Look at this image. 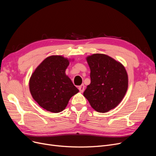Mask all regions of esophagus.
<instances>
[{
    "mask_svg": "<svg viewBox=\"0 0 156 156\" xmlns=\"http://www.w3.org/2000/svg\"><path fill=\"white\" fill-rule=\"evenodd\" d=\"M78 88H79V90H80V92L81 93H82V92H83L84 90H85V86H84V85L83 84V85H80Z\"/></svg>",
    "mask_w": 156,
    "mask_h": 156,
    "instance_id": "obj_1",
    "label": "esophagus"
}]
</instances>
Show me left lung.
<instances>
[{"label": "left lung", "mask_w": 156, "mask_h": 156, "mask_svg": "<svg viewBox=\"0 0 156 156\" xmlns=\"http://www.w3.org/2000/svg\"><path fill=\"white\" fill-rule=\"evenodd\" d=\"M86 59L90 69L91 83L83 95L94 110L108 112L119 104L126 93V70L120 62L104 54H94Z\"/></svg>", "instance_id": "left-lung-1"}]
</instances>
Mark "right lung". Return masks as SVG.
<instances>
[{
    "instance_id": "add662e5",
    "label": "right lung",
    "mask_w": 156,
    "mask_h": 156,
    "mask_svg": "<svg viewBox=\"0 0 156 156\" xmlns=\"http://www.w3.org/2000/svg\"><path fill=\"white\" fill-rule=\"evenodd\" d=\"M70 61L62 55L48 56L31 74L29 80L30 94L40 107L47 111H62L71 98L79 92L66 75Z\"/></svg>"
}]
</instances>
